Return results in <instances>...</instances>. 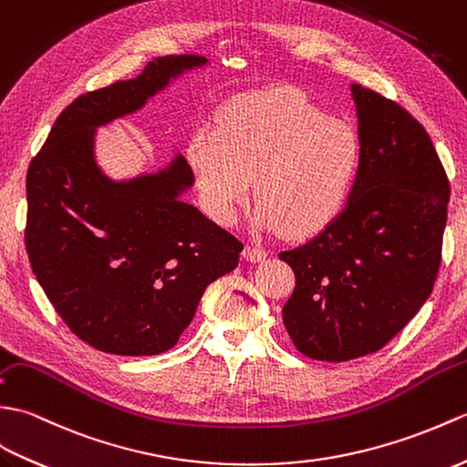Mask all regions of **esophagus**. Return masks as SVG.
<instances>
[{
	"label": "esophagus",
	"mask_w": 467,
	"mask_h": 467,
	"mask_svg": "<svg viewBox=\"0 0 467 467\" xmlns=\"http://www.w3.org/2000/svg\"><path fill=\"white\" fill-rule=\"evenodd\" d=\"M265 250H262V247H254V245H245L244 250V257L247 262H264L265 260Z\"/></svg>",
	"instance_id": "esophagus-1"
}]
</instances>
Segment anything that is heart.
<instances>
[{"label": "heart", "mask_w": 467, "mask_h": 467, "mask_svg": "<svg viewBox=\"0 0 467 467\" xmlns=\"http://www.w3.org/2000/svg\"><path fill=\"white\" fill-rule=\"evenodd\" d=\"M188 160L212 215L232 223L250 195L255 225L304 237L344 210L364 163L354 123L329 118L297 89L230 103L217 130L195 133Z\"/></svg>", "instance_id": "heart-1"}]
</instances>
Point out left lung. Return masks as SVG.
Here are the masks:
<instances>
[{
	"instance_id": "obj_1",
	"label": "left lung",
	"mask_w": 467,
	"mask_h": 467,
	"mask_svg": "<svg viewBox=\"0 0 467 467\" xmlns=\"http://www.w3.org/2000/svg\"><path fill=\"white\" fill-rule=\"evenodd\" d=\"M364 163L344 210L314 240L279 254L296 274L284 326L304 356L374 354L430 297L441 264L450 182L421 123L351 86Z\"/></svg>"
}]
</instances>
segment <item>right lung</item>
I'll list each match as a JSON object with an SVG mask.
<instances>
[{
  "label": "right lung",
  "mask_w": 467,
  "mask_h": 467,
  "mask_svg": "<svg viewBox=\"0 0 467 467\" xmlns=\"http://www.w3.org/2000/svg\"><path fill=\"white\" fill-rule=\"evenodd\" d=\"M198 56L150 61L138 78L88 91L59 113L27 170L26 250L39 285L74 334L106 354L155 356L178 344L205 287L244 244L180 200L193 171L111 182L93 160L98 126L140 109Z\"/></svg>",
  "instance_id": "right-lung-1"
}]
</instances>
